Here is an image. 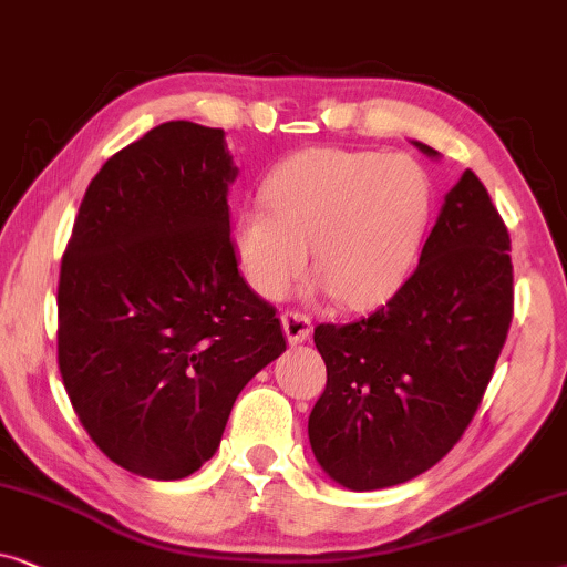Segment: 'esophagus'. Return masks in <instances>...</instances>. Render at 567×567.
Listing matches in <instances>:
<instances>
[{"label": "esophagus", "instance_id": "esophagus-1", "mask_svg": "<svg viewBox=\"0 0 567 567\" xmlns=\"http://www.w3.org/2000/svg\"><path fill=\"white\" fill-rule=\"evenodd\" d=\"M282 329L285 337H288L290 344L306 342L308 334H311V319L300 311H285L282 313Z\"/></svg>", "mask_w": 567, "mask_h": 567}]
</instances>
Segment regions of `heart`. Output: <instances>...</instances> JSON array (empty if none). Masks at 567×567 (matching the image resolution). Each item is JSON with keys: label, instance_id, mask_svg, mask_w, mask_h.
<instances>
[{"label": "heart", "instance_id": "obj_1", "mask_svg": "<svg viewBox=\"0 0 567 567\" xmlns=\"http://www.w3.org/2000/svg\"><path fill=\"white\" fill-rule=\"evenodd\" d=\"M264 207L238 217L236 254L248 285L279 300L308 267L347 308L386 300L417 259L433 188L410 155L313 147L285 161Z\"/></svg>", "mask_w": 567, "mask_h": 567}]
</instances>
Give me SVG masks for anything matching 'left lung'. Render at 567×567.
<instances>
[{
  "label": "left lung",
  "mask_w": 567,
  "mask_h": 567,
  "mask_svg": "<svg viewBox=\"0 0 567 567\" xmlns=\"http://www.w3.org/2000/svg\"><path fill=\"white\" fill-rule=\"evenodd\" d=\"M508 251V228L485 184L464 171L402 288L368 319L313 329L327 389L308 437L331 480L358 493L391 487L456 446L511 329Z\"/></svg>",
  "instance_id": "1"
}]
</instances>
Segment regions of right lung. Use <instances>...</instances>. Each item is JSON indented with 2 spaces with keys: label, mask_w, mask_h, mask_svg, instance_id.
<instances>
[{
  "label": "right lung",
  "mask_w": 567,
  "mask_h": 567,
  "mask_svg": "<svg viewBox=\"0 0 567 567\" xmlns=\"http://www.w3.org/2000/svg\"><path fill=\"white\" fill-rule=\"evenodd\" d=\"M223 130L165 121L103 163L59 271V371L95 446L184 480L220 446L240 389L285 352L230 238Z\"/></svg>",
  "instance_id": "add662e5"
}]
</instances>
